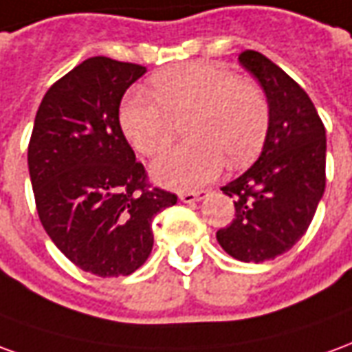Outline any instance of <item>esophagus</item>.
Segmentation results:
<instances>
[{
    "instance_id": "1",
    "label": "esophagus",
    "mask_w": 352,
    "mask_h": 352,
    "mask_svg": "<svg viewBox=\"0 0 352 352\" xmlns=\"http://www.w3.org/2000/svg\"><path fill=\"white\" fill-rule=\"evenodd\" d=\"M210 195L208 189H201V191H186V193H180L182 203H197V201H204L206 197Z\"/></svg>"
}]
</instances>
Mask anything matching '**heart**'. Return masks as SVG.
<instances>
[{
    "label": "heart",
    "mask_w": 352,
    "mask_h": 352,
    "mask_svg": "<svg viewBox=\"0 0 352 352\" xmlns=\"http://www.w3.org/2000/svg\"><path fill=\"white\" fill-rule=\"evenodd\" d=\"M157 98L132 91L119 124L136 151L155 157L174 138L176 121L189 117V142L159 157L151 174L159 184L191 189L218 178L226 163L239 166L260 151L269 123L267 102L250 81L212 64L168 69L153 81Z\"/></svg>",
    "instance_id": "b5f03b06"
}]
</instances>
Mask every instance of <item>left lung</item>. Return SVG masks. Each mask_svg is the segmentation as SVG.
I'll use <instances>...</instances> for the list:
<instances>
[{
    "mask_svg": "<svg viewBox=\"0 0 352 352\" xmlns=\"http://www.w3.org/2000/svg\"><path fill=\"white\" fill-rule=\"evenodd\" d=\"M239 64L265 92L267 134L258 161L221 191L235 197V218L216 239L239 261L275 260L305 235L326 188V131L315 104L261 52Z\"/></svg>",
    "mask_w": 352,
    "mask_h": 352,
    "instance_id": "obj_1",
    "label": "left lung"
}]
</instances>
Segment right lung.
<instances>
[{"label": "right lung", "mask_w": 352, "mask_h": 352, "mask_svg": "<svg viewBox=\"0 0 352 352\" xmlns=\"http://www.w3.org/2000/svg\"><path fill=\"white\" fill-rule=\"evenodd\" d=\"M148 69L92 56L58 79L28 146L39 220L56 248L96 276H129L153 248L151 221L178 197L146 184L119 124L121 98Z\"/></svg>", "instance_id": "1"}]
</instances>
